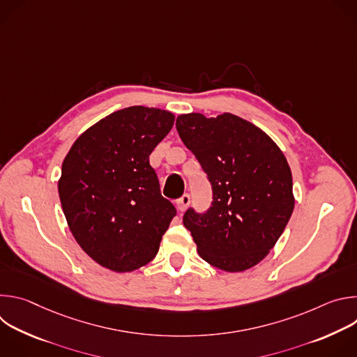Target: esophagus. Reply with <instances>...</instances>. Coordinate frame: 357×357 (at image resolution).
Segmentation results:
<instances>
[{
  "instance_id": "34e87169",
  "label": "esophagus",
  "mask_w": 357,
  "mask_h": 357,
  "mask_svg": "<svg viewBox=\"0 0 357 357\" xmlns=\"http://www.w3.org/2000/svg\"><path fill=\"white\" fill-rule=\"evenodd\" d=\"M189 203H190V196L188 193H185L182 197H179L176 200V209L179 212H185L188 209V206H189Z\"/></svg>"
}]
</instances>
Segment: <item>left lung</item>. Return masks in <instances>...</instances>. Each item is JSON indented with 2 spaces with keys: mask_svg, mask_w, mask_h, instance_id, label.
<instances>
[{
  "mask_svg": "<svg viewBox=\"0 0 357 357\" xmlns=\"http://www.w3.org/2000/svg\"><path fill=\"white\" fill-rule=\"evenodd\" d=\"M176 130L213 189L206 213L188 211L183 216L199 256L227 273L257 266L278 241L295 205L282 151L261 128L231 113L181 114Z\"/></svg>",
  "mask_w": 357,
  "mask_h": 357,
  "instance_id": "8db88e82",
  "label": "left lung"
}]
</instances>
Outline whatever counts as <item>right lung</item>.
Listing matches in <instances>:
<instances>
[{"label": "right lung", "instance_id": "add662e5", "mask_svg": "<svg viewBox=\"0 0 357 357\" xmlns=\"http://www.w3.org/2000/svg\"><path fill=\"white\" fill-rule=\"evenodd\" d=\"M174 121L155 107L114 112L80 134L63 160L58 190L68 226L101 267L131 273L157 256L176 211L149 154Z\"/></svg>", "mask_w": 357, "mask_h": 357}]
</instances>
